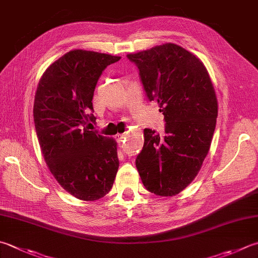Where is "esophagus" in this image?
Segmentation results:
<instances>
[{
	"instance_id": "obj_1",
	"label": "esophagus",
	"mask_w": 258,
	"mask_h": 258,
	"mask_svg": "<svg viewBox=\"0 0 258 258\" xmlns=\"http://www.w3.org/2000/svg\"><path fill=\"white\" fill-rule=\"evenodd\" d=\"M115 139H116V142H118V143L124 142L125 134H118V135H115Z\"/></svg>"
}]
</instances>
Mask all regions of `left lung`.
Here are the masks:
<instances>
[{"mask_svg": "<svg viewBox=\"0 0 258 258\" xmlns=\"http://www.w3.org/2000/svg\"><path fill=\"white\" fill-rule=\"evenodd\" d=\"M138 67L149 101H156L165 135L144 130V147L136 158L145 187L156 196L183 191L202 166L210 149L218 102L203 62L174 43L129 53Z\"/></svg>", "mask_w": 258, "mask_h": 258, "instance_id": "8db88e82", "label": "left lung"}]
</instances>
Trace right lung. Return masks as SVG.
<instances>
[{
    "label": "right lung",
    "instance_id": "obj_1",
    "mask_svg": "<svg viewBox=\"0 0 258 258\" xmlns=\"http://www.w3.org/2000/svg\"><path fill=\"white\" fill-rule=\"evenodd\" d=\"M120 57L75 49L48 67L39 81L33 120L39 145L57 182L80 200L109 193L119 168L115 140L91 131L96 83Z\"/></svg>",
    "mask_w": 258,
    "mask_h": 258
}]
</instances>
